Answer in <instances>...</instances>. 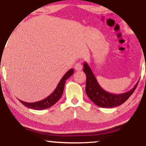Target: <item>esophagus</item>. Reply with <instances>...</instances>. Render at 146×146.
<instances>
[{
	"label": "esophagus",
	"instance_id": "obj_1",
	"mask_svg": "<svg viewBox=\"0 0 146 146\" xmlns=\"http://www.w3.org/2000/svg\"><path fill=\"white\" fill-rule=\"evenodd\" d=\"M74 68L77 71H81L82 69V64L80 63V62L76 63V64H75Z\"/></svg>",
	"mask_w": 146,
	"mask_h": 146
}]
</instances>
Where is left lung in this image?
Returning <instances> with one entry per match:
<instances>
[{
    "mask_svg": "<svg viewBox=\"0 0 146 146\" xmlns=\"http://www.w3.org/2000/svg\"><path fill=\"white\" fill-rule=\"evenodd\" d=\"M84 72L86 76V93L95 104L102 108H114L121 105L130 98L135 88H137L139 82L131 90L121 94H113L108 93L102 88L99 84L98 80L86 62H84Z\"/></svg>",
    "mask_w": 146,
    "mask_h": 146,
    "instance_id": "1",
    "label": "left lung"
}]
</instances>
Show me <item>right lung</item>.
I'll use <instances>...</instances> for the list:
<instances>
[{
    "label": "right lung",
    "instance_id": "1",
    "mask_svg": "<svg viewBox=\"0 0 146 146\" xmlns=\"http://www.w3.org/2000/svg\"><path fill=\"white\" fill-rule=\"evenodd\" d=\"M73 72H74L73 68H71L69 71L66 72V74L64 75L62 78L60 80V82L58 83V86H57L56 89L54 90V91L51 95H48L47 98L44 99V100L38 102H33V103L25 102L20 100L19 101L25 106L29 108H31V109L40 110L50 108L52 106L54 105L62 97L64 91V88L65 82L66 81L68 78H69L73 74Z\"/></svg>",
    "mask_w": 146,
    "mask_h": 146
}]
</instances>
